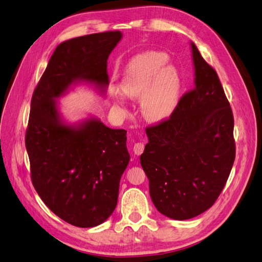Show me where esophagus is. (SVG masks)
Here are the masks:
<instances>
[{"label":"esophagus","instance_id":"obj_1","mask_svg":"<svg viewBox=\"0 0 262 262\" xmlns=\"http://www.w3.org/2000/svg\"><path fill=\"white\" fill-rule=\"evenodd\" d=\"M144 150V143L143 142H138V143L134 144L133 146V152L136 155H141Z\"/></svg>","mask_w":262,"mask_h":262}]
</instances>
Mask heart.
<instances>
[{
  "instance_id": "obj_1",
  "label": "heart",
  "mask_w": 262,
  "mask_h": 262,
  "mask_svg": "<svg viewBox=\"0 0 262 262\" xmlns=\"http://www.w3.org/2000/svg\"><path fill=\"white\" fill-rule=\"evenodd\" d=\"M168 55L160 51L138 54L126 64L120 81L123 95L141 96V113L149 122H161L175 112L182 78L176 67L166 64Z\"/></svg>"
}]
</instances>
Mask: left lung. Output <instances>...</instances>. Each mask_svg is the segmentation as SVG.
Returning a JSON list of instances; mask_svg holds the SVG:
<instances>
[{"mask_svg": "<svg viewBox=\"0 0 262 262\" xmlns=\"http://www.w3.org/2000/svg\"><path fill=\"white\" fill-rule=\"evenodd\" d=\"M194 89L169 119L146 128L140 156L158 212L192 219L210 209L223 190L235 161L232 108L217 73L191 42Z\"/></svg>", "mask_w": 262, "mask_h": 262, "instance_id": "1", "label": "left lung"}]
</instances>
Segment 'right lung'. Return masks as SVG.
I'll return each mask as SVG.
<instances>
[{"mask_svg": "<svg viewBox=\"0 0 262 262\" xmlns=\"http://www.w3.org/2000/svg\"><path fill=\"white\" fill-rule=\"evenodd\" d=\"M121 38L117 30L61 42L31 98L25 138L31 181L47 207L77 227L104 223L116 209L130 161L126 131L95 117L70 124L57 100L80 83L105 95L107 60Z\"/></svg>", "mask_w": 262, "mask_h": 262, "instance_id": "right-lung-1", "label": "right lung"}]
</instances>
